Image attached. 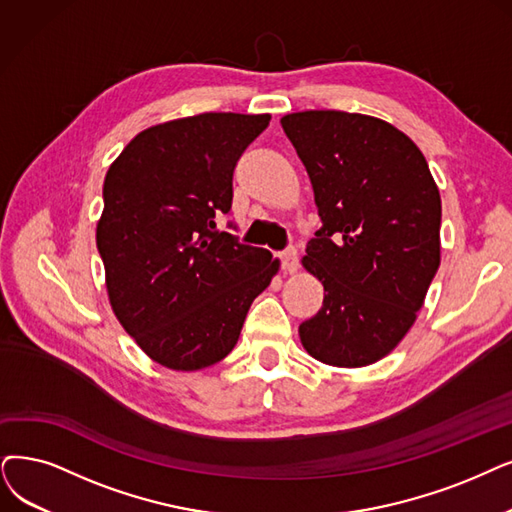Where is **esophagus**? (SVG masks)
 Listing matches in <instances>:
<instances>
[{"mask_svg": "<svg viewBox=\"0 0 512 512\" xmlns=\"http://www.w3.org/2000/svg\"><path fill=\"white\" fill-rule=\"evenodd\" d=\"M279 258H281V269L285 273H296L298 271V252H296V248H288L285 252H281Z\"/></svg>", "mask_w": 512, "mask_h": 512, "instance_id": "34e87169", "label": "esophagus"}]
</instances>
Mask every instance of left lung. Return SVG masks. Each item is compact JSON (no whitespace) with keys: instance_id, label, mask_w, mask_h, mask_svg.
<instances>
[{"instance_id":"obj_1","label":"left lung","mask_w":512,"mask_h":512,"mask_svg":"<svg viewBox=\"0 0 512 512\" xmlns=\"http://www.w3.org/2000/svg\"><path fill=\"white\" fill-rule=\"evenodd\" d=\"M281 128L323 222L302 258L323 304L300 323V342L327 365L376 363L410 332L439 269L437 182L414 140L378 117L302 111Z\"/></svg>"}]
</instances>
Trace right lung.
I'll list each match as a JSON object with an SVG mask.
<instances>
[{
	"mask_svg": "<svg viewBox=\"0 0 512 512\" xmlns=\"http://www.w3.org/2000/svg\"><path fill=\"white\" fill-rule=\"evenodd\" d=\"M269 121V113H201L151 126L105 176L96 245L111 309L170 370L227 357L279 271V258L214 222L231 212L235 163Z\"/></svg>",
	"mask_w": 512,
	"mask_h": 512,
	"instance_id": "obj_1",
	"label": "right lung"
}]
</instances>
